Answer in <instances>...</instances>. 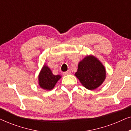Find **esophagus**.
I'll list each match as a JSON object with an SVG mask.
<instances>
[{
  "instance_id": "obj_1",
  "label": "esophagus",
  "mask_w": 131,
  "mask_h": 131,
  "mask_svg": "<svg viewBox=\"0 0 131 131\" xmlns=\"http://www.w3.org/2000/svg\"><path fill=\"white\" fill-rule=\"evenodd\" d=\"M71 73V71L70 70H67V71H66V72H64V73H62V74H63V75H69V74H70Z\"/></svg>"
}]
</instances>
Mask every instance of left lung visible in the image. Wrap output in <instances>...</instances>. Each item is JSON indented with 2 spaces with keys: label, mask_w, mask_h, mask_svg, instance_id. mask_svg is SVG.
<instances>
[{
  "label": "left lung",
  "mask_w": 131,
  "mask_h": 131,
  "mask_svg": "<svg viewBox=\"0 0 131 131\" xmlns=\"http://www.w3.org/2000/svg\"><path fill=\"white\" fill-rule=\"evenodd\" d=\"M74 75L84 87L89 90H94L105 80L106 70L96 57L89 55L79 62L78 71Z\"/></svg>",
  "instance_id": "8db88e82"
}]
</instances>
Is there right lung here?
<instances>
[{
  "label": "right lung",
  "instance_id": "obj_1",
  "mask_svg": "<svg viewBox=\"0 0 131 131\" xmlns=\"http://www.w3.org/2000/svg\"><path fill=\"white\" fill-rule=\"evenodd\" d=\"M61 78V76L54 75L50 68L44 64L38 76L39 86L44 90L51 91Z\"/></svg>",
  "mask_w": 131,
  "mask_h": 131
}]
</instances>
